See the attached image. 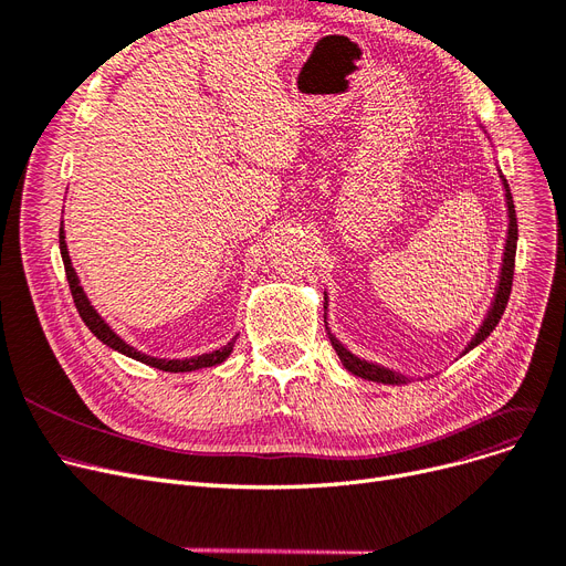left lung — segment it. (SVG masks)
I'll use <instances>...</instances> for the list:
<instances>
[{
	"label": "left lung",
	"mask_w": 566,
	"mask_h": 566,
	"mask_svg": "<svg viewBox=\"0 0 566 566\" xmlns=\"http://www.w3.org/2000/svg\"><path fill=\"white\" fill-rule=\"evenodd\" d=\"M483 129V125H479ZM483 134L488 136V132L483 129ZM490 140V136H488ZM490 145H493V140H490ZM497 174H500V182H502V189H504V206H506V238H504V252H502V263H500V275H497V284H495V293L493 298H490V305H488V312L483 314V322L479 324L476 333L472 335V339L467 342V347L460 352V356L470 354L474 347H479V344L495 331V326L500 324V318L506 310V303H509V293H511V282H513V263H515V248H518V222H515V208H513V196H511V189H509V182L506 178L502 176V170L497 166ZM328 291H324V324H326V333H328V339L333 344V349L339 358V363L344 365V370H349L352 375L360 377V379H367V381H377V384H409L413 381V377L400 373V370H392V367H386L381 363H375V360H367V358H360L356 356L354 352H349L344 344L333 335L331 331V324H328ZM434 375H426V377H419V379H430Z\"/></svg>",
	"instance_id": "8db88e82"
}]
</instances>
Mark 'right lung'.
Instances as JSON below:
<instances>
[{
  "mask_svg": "<svg viewBox=\"0 0 566 566\" xmlns=\"http://www.w3.org/2000/svg\"><path fill=\"white\" fill-rule=\"evenodd\" d=\"M60 254H62V261H64V270H66V280H69V289H71V296H73V303H76V310L81 314V318L85 322V326L96 335V339H102L106 347H111L113 352H119L125 354L134 360H140L145 365L150 367H157V370H164V373H193V370H203V367H212V365H219L224 363L233 347H235V339L238 335L231 337V342H227L224 347H219L214 352H208V354H196V356H187V358H159V356H150L145 352H138L136 347H132L129 342L122 339L108 324L106 318L94 310V305L90 303L87 293L81 284V277L76 273V268H73L71 263V256H69V250H66V233H64V222L60 224Z\"/></svg>",
  "mask_w": 566,
  "mask_h": 566,
  "instance_id": "obj_1",
  "label": "right lung"
}]
</instances>
